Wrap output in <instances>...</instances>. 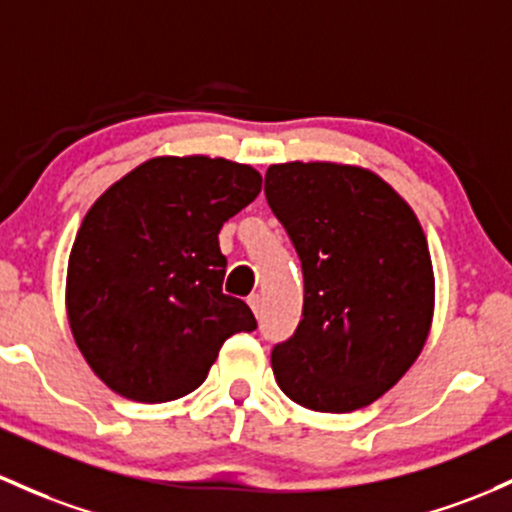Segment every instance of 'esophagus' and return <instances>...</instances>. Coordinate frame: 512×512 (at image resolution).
<instances>
[{"instance_id": "34e87169", "label": "esophagus", "mask_w": 512, "mask_h": 512, "mask_svg": "<svg viewBox=\"0 0 512 512\" xmlns=\"http://www.w3.org/2000/svg\"><path fill=\"white\" fill-rule=\"evenodd\" d=\"M247 306L252 308V313H255V316H260V311H262V296H260V294H250V296H247Z\"/></svg>"}]
</instances>
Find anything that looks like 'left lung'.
<instances>
[{
	"mask_svg": "<svg viewBox=\"0 0 512 512\" xmlns=\"http://www.w3.org/2000/svg\"><path fill=\"white\" fill-rule=\"evenodd\" d=\"M265 194L303 269V318L272 350L274 379L308 411H359L428 342L435 274L423 226L389 182L345 162L269 165Z\"/></svg>",
	"mask_w": 512,
	"mask_h": 512,
	"instance_id": "8db88e82",
	"label": "left lung"
}]
</instances>
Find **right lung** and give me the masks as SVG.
I'll return each mask as SVG.
<instances>
[{"label": "right lung", "mask_w": 512, "mask_h": 512, "mask_svg": "<svg viewBox=\"0 0 512 512\" xmlns=\"http://www.w3.org/2000/svg\"><path fill=\"white\" fill-rule=\"evenodd\" d=\"M260 189L250 165L160 155L94 201L67 260L65 308L111 391L138 403L187 396L230 335L257 328L247 303L223 294L218 233Z\"/></svg>", "instance_id": "obj_1"}]
</instances>
